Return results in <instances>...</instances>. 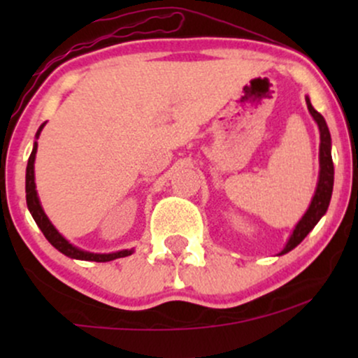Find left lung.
<instances>
[{
    "label": "left lung",
    "mask_w": 358,
    "mask_h": 358,
    "mask_svg": "<svg viewBox=\"0 0 358 358\" xmlns=\"http://www.w3.org/2000/svg\"><path fill=\"white\" fill-rule=\"evenodd\" d=\"M306 106L310 114L313 116V119L318 124L320 129V176H318V185H316V192L313 200H311L310 207L305 215L301 217V220L298 222L296 227H294L293 234H291L289 241L285 245V249L279 252L281 254L289 252L291 249H294L296 245L301 242L305 237L310 234V231H313V227L318 224V220L327 213L328 205H330V199H331V192H334V162H331V138H330V131H328L327 122L322 114L318 110H315L313 106H311L310 99L306 97Z\"/></svg>",
    "instance_id": "left-lung-1"
}]
</instances>
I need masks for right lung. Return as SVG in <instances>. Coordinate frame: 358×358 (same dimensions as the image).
Wrapping results in <instances>:
<instances>
[{
    "mask_svg": "<svg viewBox=\"0 0 358 358\" xmlns=\"http://www.w3.org/2000/svg\"><path fill=\"white\" fill-rule=\"evenodd\" d=\"M45 122L38 127L36 131V138L40 136L42 133ZM36 141L34 145V150H31L30 158H28V165H27V205L28 210H30L31 217L36 222V225L40 227V231L43 232V236L47 237V241L50 242L55 249H59L62 254H65L67 257L72 259H80V261H96V262H108V261H114L117 257H126L133 254V249L131 250H119V252H113V254H94V252H87V250H82L76 245H72L71 242L65 239L62 234L53 227V224L48 220V217L45 215L42 205H40L38 195H36V185H35V155H36Z\"/></svg>",
    "mask_w": 358,
    "mask_h": 358,
    "instance_id": "1",
    "label": "right lung"
}]
</instances>
